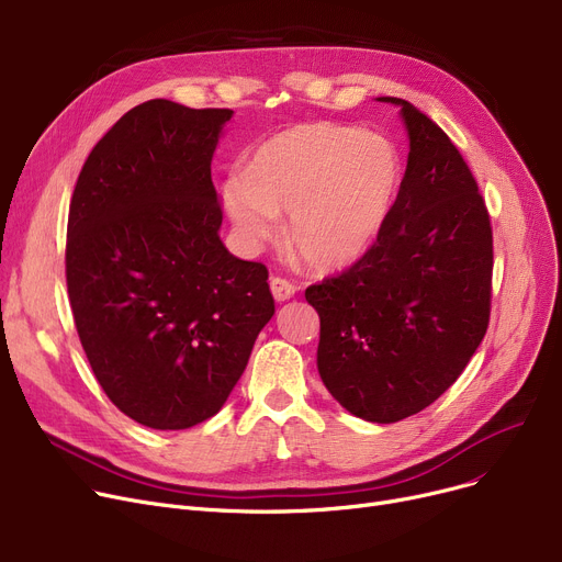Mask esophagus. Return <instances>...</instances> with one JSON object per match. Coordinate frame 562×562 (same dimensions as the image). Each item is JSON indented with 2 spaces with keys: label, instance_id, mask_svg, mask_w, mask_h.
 I'll list each match as a JSON object with an SVG mask.
<instances>
[{
  "label": "esophagus",
  "instance_id": "obj_1",
  "mask_svg": "<svg viewBox=\"0 0 562 562\" xmlns=\"http://www.w3.org/2000/svg\"><path fill=\"white\" fill-rule=\"evenodd\" d=\"M271 293H273V299L278 301V303H284V301H289L293 293H296V286H293L289 280H284V278H271Z\"/></svg>",
  "mask_w": 562,
  "mask_h": 562
}]
</instances>
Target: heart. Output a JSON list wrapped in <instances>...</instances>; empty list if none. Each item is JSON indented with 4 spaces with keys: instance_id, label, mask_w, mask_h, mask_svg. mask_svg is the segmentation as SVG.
<instances>
[{
    "instance_id": "b5f03b06",
    "label": "heart",
    "mask_w": 562,
    "mask_h": 562,
    "mask_svg": "<svg viewBox=\"0 0 562 562\" xmlns=\"http://www.w3.org/2000/svg\"><path fill=\"white\" fill-rule=\"evenodd\" d=\"M403 184L396 145L362 127L291 125L257 145L246 175H229L221 202L250 246L276 236L318 271L358 261L385 227Z\"/></svg>"
}]
</instances>
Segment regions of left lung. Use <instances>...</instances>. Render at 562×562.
Listing matches in <instances>:
<instances>
[{
    "instance_id": "obj_1",
    "label": "left lung",
    "mask_w": 562,
    "mask_h": 562,
    "mask_svg": "<svg viewBox=\"0 0 562 562\" xmlns=\"http://www.w3.org/2000/svg\"><path fill=\"white\" fill-rule=\"evenodd\" d=\"M409 140L394 210L367 255L305 291L321 318L316 367L350 415L394 424L445 394L490 321L492 227L458 147L401 98Z\"/></svg>"
}]
</instances>
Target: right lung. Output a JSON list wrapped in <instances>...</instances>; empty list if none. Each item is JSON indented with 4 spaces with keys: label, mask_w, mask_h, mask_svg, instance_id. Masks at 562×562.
Wrapping results in <instances>:
<instances>
[{
    "label": "right lung",
    "mask_w": 562,
    "mask_h": 562,
    "mask_svg": "<svg viewBox=\"0 0 562 562\" xmlns=\"http://www.w3.org/2000/svg\"><path fill=\"white\" fill-rule=\"evenodd\" d=\"M229 109L150 100L88 155L70 202L66 278L86 358L140 426L214 417L276 314L263 263L221 241L212 159Z\"/></svg>",
    "instance_id": "right-lung-1"
}]
</instances>
